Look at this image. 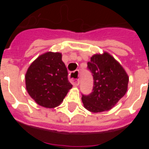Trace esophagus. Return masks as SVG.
<instances>
[{
    "mask_svg": "<svg viewBox=\"0 0 149 149\" xmlns=\"http://www.w3.org/2000/svg\"><path fill=\"white\" fill-rule=\"evenodd\" d=\"M68 78L74 86H77L80 83V72L78 70H76L73 72H71L69 74Z\"/></svg>",
    "mask_w": 149,
    "mask_h": 149,
    "instance_id": "esophagus-1",
    "label": "esophagus"
}]
</instances>
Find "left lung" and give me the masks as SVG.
<instances>
[{"label": "left lung", "instance_id": "8db88e82", "mask_svg": "<svg viewBox=\"0 0 149 149\" xmlns=\"http://www.w3.org/2000/svg\"><path fill=\"white\" fill-rule=\"evenodd\" d=\"M87 68L93 74V88L90 94H82L84 107L93 113L110 110L127 92V73L107 52L93 55Z\"/></svg>", "mask_w": 149, "mask_h": 149}]
</instances>
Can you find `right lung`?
I'll return each instance as SVG.
<instances>
[{
  "label": "right lung",
  "mask_w": 149,
  "mask_h": 149,
  "mask_svg": "<svg viewBox=\"0 0 149 149\" xmlns=\"http://www.w3.org/2000/svg\"><path fill=\"white\" fill-rule=\"evenodd\" d=\"M26 89L39 105L54 108L63 102L72 85L60 53L47 52L38 57L27 69Z\"/></svg>",
  "instance_id": "right-lung-1"
}]
</instances>
